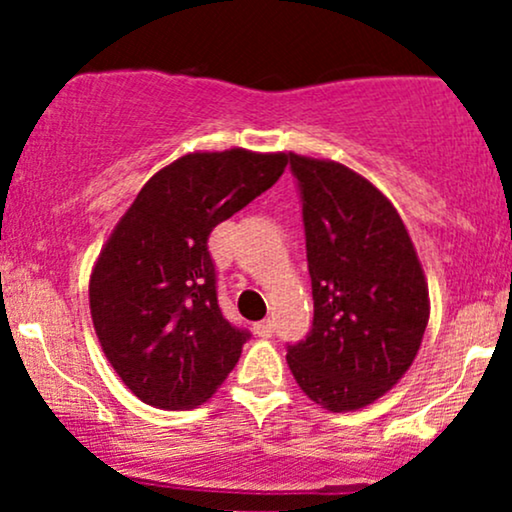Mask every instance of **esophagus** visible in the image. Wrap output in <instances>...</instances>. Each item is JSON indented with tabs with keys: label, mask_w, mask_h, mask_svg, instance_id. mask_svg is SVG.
<instances>
[{
	"label": "esophagus",
	"mask_w": 512,
	"mask_h": 512,
	"mask_svg": "<svg viewBox=\"0 0 512 512\" xmlns=\"http://www.w3.org/2000/svg\"><path fill=\"white\" fill-rule=\"evenodd\" d=\"M272 332H274V322L272 320L255 322V334H257V337H272Z\"/></svg>",
	"instance_id": "esophagus-1"
}]
</instances>
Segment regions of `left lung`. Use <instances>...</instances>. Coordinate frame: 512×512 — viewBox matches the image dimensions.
<instances>
[{"mask_svg": "<svg viewBox=\"0 0 512 512\" xmlns=\"http://www.w3.org/2000/svg\"><path fill=\"white\" fill-rule=\"evenodd\" d=\"M289 161L301 190L315 315L286 361L322 409H363L419 354L431 313L424 269L397 209L373 182L337 161Z\"/></svg>", "mask_w": 512, "mask_h": 512, "instance_id": "left-lung-1", "label": "left lung"}]
</instances>
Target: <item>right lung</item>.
Listing matches in <instances>:
<instances>
[{"label":"right lung","mask_w":512,"mask_h":512,"mask_svg":"<svg viewBox=\"0 0 512 512\" xmlns=\"http://www.w3.org/2000/svg\"><path fill=\"white\" fill-rule=\"evenodd\" d=\"M289 154L195 151L161 168L93 264L88 303L122 383L158 409H192L236 368L250 332L226 320L207 240L284 173Z\"/></svg>","instance_id":"1"}]
</instances>
